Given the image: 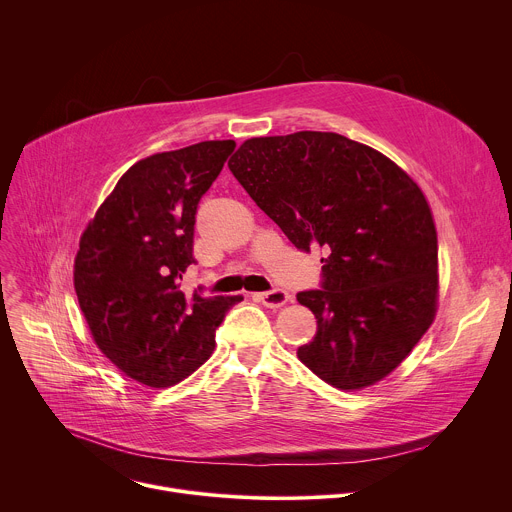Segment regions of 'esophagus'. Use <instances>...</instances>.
<instances>
[{"label":"esophagus","instance_id":"esophagus-1","mask_svg":"<svg viewBox=\"0 0 512 512\" xmlns=\"http://www.w3.org/2000/svg\"><path fill=\"white\" fill-rule=\"evenodd\" d=\"M257 298H259L267 308H281V306H285V304L291 300V296L287 294V291H283V289H279V287L269 289V291H263V294H257Z\"/></svg>","mask_w":512,"mask_h":512}]
</instances>
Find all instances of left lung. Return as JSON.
<instances>
[{"mask_svg": "<svg viewBox=\"0 0 512 512\" xmlns=\"http://www.w3.org/2000/svg\"><path fill=\"white\" fill-rule=\"evenodd\" d=\"M229 168L300 251L328 253L320 289L298 294L318 320L298 358L344 391L387 377L435 314L437 235L419 186L330 131L247 139Z\"/></svg>", "mask_w": 512, "mask_h": 512, "instance_id": "8db88e82", "label": "left lung"}]
</instances>
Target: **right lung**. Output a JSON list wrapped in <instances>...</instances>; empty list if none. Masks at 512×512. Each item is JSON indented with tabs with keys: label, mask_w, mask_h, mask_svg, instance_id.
<instances>
[{
	"label": "right lung",
	"mask_w": 512,
	"mask_h": 512,
	"mask_svg": "<svg viewBox=\"0 0 512 512\" xmlns=\"http://www.w3.org/2000/svg\"><path fill=\"white\" fill-rule=\"evenodd\" d=\"M237 143L200 141L133 164L81 237L75 289L101 352L127 377L170 387L214 348V332L243 296H186L180 279L196 263L200 198Z\"/></svg>",
	"instance_id": "right-lung-1"
}]
</instances>
